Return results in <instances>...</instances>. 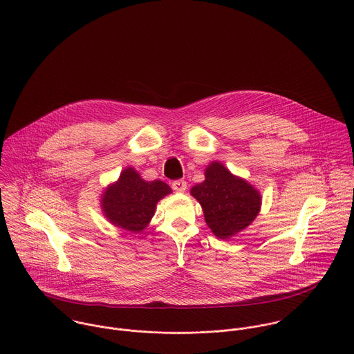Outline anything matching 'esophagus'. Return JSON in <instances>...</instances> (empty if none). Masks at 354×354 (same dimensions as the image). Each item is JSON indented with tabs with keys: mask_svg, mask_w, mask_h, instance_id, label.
Segmentation results:
<instances>
[{
	"mask_svg": "<svg viewBox=\"0 0 354 354\" xmlns=\"http://www.w3.org/2000/svg\"><path fill=\"white\" fill-rule=\"evenodd\" d=\"M172 189H174L175 192L182 193V192H185V190L187 189V183H186V180H183V179L174 180V182H172Z\"/></svg>",
	"mask_w": 354,
	"mask_h": 354,
	"instance_id": "esophagus-1",
	"label": "esophagus"
}]
</instances>
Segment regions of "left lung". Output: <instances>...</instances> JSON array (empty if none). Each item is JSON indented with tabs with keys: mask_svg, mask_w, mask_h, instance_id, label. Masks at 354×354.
Listing matches in <instances>:
<instances>
[{
	"mask_svg": "<svg viewBox=\"0 0 354 354\" xmlns=\"http://www.w3.org/2000/svg\"><path fill=\"white\" fill-rule=\"evenodd\" d=\"M205 175V182L193 186L190 193L201 205L213 234L228 239L257 218L262 205L261 193L217 161L206 168Z\"/></svg>",
	"mask_w": 354,
	"mask_h": 354,
	"instance_id": "left-lung-1",
	"label": "left lung"
}]
</instances>
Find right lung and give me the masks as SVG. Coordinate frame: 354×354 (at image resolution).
Masks as SVG:
<instances>
[{"label":"right lung","mask_w":354,"mask_h":354,"mask_svg":"<svg viewBox=\"0 0 354 354\" xmlns=\"http://www.w3.org/2000/svg\"><path fill=\"white\" fill-rule=\"evenodd\" d=\"M171 192L165 182H147L134 168H126L102 193L100 207L113 225L137 234L153 218L158 201Z\"/></svg>","instance_id":"1"}]
</instances>
